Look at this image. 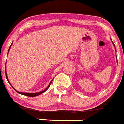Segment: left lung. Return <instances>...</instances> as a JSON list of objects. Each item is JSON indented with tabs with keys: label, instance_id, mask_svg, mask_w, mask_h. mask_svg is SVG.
Returning a JSON list of instances; mask_svg holds the SVG:
<instances>
[{
	"label": "left lung",
	"instance_id": "left-lung-1",
	"mask_svg": "<svg viewBox=\"0 0 124 124\" xmlns=\"http://www.w3.org/2000/svg\"><path fill=\"white\" fill-rule=\"evenodd\" d=\"M111 39V40H112V39ZM112 43H113V46H114V47H115V45H114V43H113V42L112 41ZM115 48H116V47H115ZM115 50H116V49H115ZM116 58H117V56H116Z\"/></svg>",
	"mask_w": 124,
	"mask_h": 124
}]
</instances>
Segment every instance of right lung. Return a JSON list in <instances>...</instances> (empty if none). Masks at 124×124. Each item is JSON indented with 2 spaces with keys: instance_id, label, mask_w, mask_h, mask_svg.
Wrapping results in <instances>:
<instances>
[{
  "instance_id": "right-lung-1",
  "label": "right lung",
  "mask_w": 124,
  "mask_h": 124,
  "mask_svg": "<svg viewBox=\"0 0 124 124\" xmlns=\"http://www.w3.org/2000/svg\"><path fill=\"white\" fill-rule=\"evenodd\" d=\"M12 44H11V46H10V47H9L8 51V53L9 51H10V48H11V46ZM5 73H6V78H7V81H8V82L9 84H10L11 85L10 82V81H9V80H8V78L7 74V71H6V69H5ZM53 79H54V78H53ZM53 79H52V80L51 81V82H50V84H49V85H48V86L45 89V90H42V91H40V92H38V93H24V92H19V91L16 90V89H15V88H14V87L13 86H12L11 85V86L12 87V88H13V89H14V90H15V91H16V92H18V93L20 94H22V95H26V96L31 97H36V96H38V95H39L41 94L42 93H44V92H45V91H46L47 90V89H48V87H50V84H51V82H52V81H53Z\"/></svg>"
}]
</instances>
